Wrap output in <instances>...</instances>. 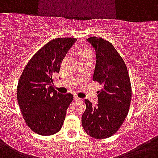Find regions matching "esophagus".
<instances>
[{"instance_id":"34e87169","label":"esophagus","mask_w":158,"mask_h":158,"mask_svg":"<svg viewBox=\"0 0 158 158\" xmlns=\"http://www.w3.org/2000/svg\"><path fill=\"white\" fill-rule=\"evenodd\" d=\"M73 99H74L75 101H80V100H81V99L79 97H77V96H74V97H73Z\"/></svg>"}]
</instances>
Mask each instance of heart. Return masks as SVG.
Returning <instances> with one entry per match:
<instances>
[{
    "label": "heart",
    "instance_id": "1",
    "mask_svg": "<svg viewBox=\"0 0 158 158\" xmlns=\"http://www.w3.org/2000/svg\"><path fill=\"white\" fill-rule=\"evenodd\" d=\"M84 55H91L92 56V54H91V52H85V53H84Z\"/></svg>",
    "mask_w": 158,
    "mask_h": 158
}]
</instances>
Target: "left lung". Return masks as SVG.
Here are the masks:
<instances>
[{
	"label": "left lung",
	"mask_w": 158,
	"mask_h": 158,
	"mask_svg": "<svg viewBox=\"0 0 158 158\" xmlns=\"http://www.w3.org/2000/svg\"><path fill=\"white\" fill-rule=\"evenodd\" d=\"M95 50L96 65L93 81L102 85L98 91V104L92 106L85 99L86 109L82 127L90 136L106 139L115 134L127 116L132 88L127 65L112 44L102 38H88Z\"/></svg>",
	"instance_id": "1"
}]
</instances>
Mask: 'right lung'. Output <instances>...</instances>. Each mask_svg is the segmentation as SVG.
Returning <instances> with one entry per match:
<instances>
[{"mask_svg": "<svg viewBox=\"0 0 158 158\" xmlns=\"http://www.w3.org/2000/svg\"><path fill=\"white\" fill-rule=\"evenodd\" d=\"M76 38H56L48 42L29 60L19 78L17 98L27 126L37 134L51 136L62 128L66 111L73 101L52 87L53 75Z\"/></svg>", "mask_w": 158, "mask_h": 158, "instance_id": "1", "label": "right lung"}]
</instances>
